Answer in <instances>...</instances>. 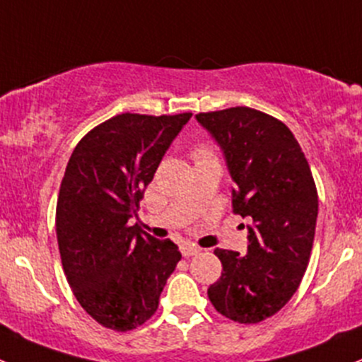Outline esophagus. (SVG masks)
<instances>
[{
	"instance_id": "esophagus-1",
	"label": "esophagus",
	"mask_w": 362,
	"mask_h": 362,
	"mask_svg": "<svg viewBox=\"0 0 362 362\" xmlns=\"http://www.w3.org/2000/svg\"><path fill=\"white\" fill-rule=\"evenodd\" d=\"M200 252V247H197V245L193 244H182L181 245V255L185 256V258H188V256H195Z\"/></svg>"
}]
</instances>
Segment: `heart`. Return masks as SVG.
Returning <instances> with one entry per match:
<instances>
[{"instance_id": "obj_1", "label": "heart", "mask_w": 362, "mask_h": 362, "mask_svg": "<svg viewBox=\"0 0 362 362\" xmlns=\"http://www.w3.org/2000/svg\"><path fill=\"white\" fill-rule=\"evenodd\" d=\"M204 153H206V151H204V150H197V151H195V156H197V155H204Z\"/></svg>"}]
</instances>
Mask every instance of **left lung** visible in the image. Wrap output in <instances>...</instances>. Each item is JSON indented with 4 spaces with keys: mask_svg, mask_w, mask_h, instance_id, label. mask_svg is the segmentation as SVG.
Here are the masks:
<instances>
[{
    "mask_svg": "<svg viewBox=\"0 0 362 362\" xmlns=\"http://www.w3.org/2000/svg\"><path fill=\"white\" fill-rule=\"evenodd\" d=\"M225 155L235 214L247 225V255L216 249L221 277L207 289L225 317L256 324L277 314L310 259L319 200L305 153L281 120L245 106L195 115Z\"/></svg>",
    "mask_w": 362,
    "mask_h": 362,
    "instance_id": "left-lung-1",
    "label": "left lung"
}]
</instances>
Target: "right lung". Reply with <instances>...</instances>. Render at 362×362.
<instances>
[{"label":"right lung","instance_id":"1","mask_svg":"<svg viewBox=\"0 0 362 362\" xmlns=\"http://www.w3.org/2000/svg\"><path fill=\"white\" fill-rule=\"evenodd\" d=\"M189 118L117 115L76 144L66 167L55 211L62 268L78 303L107 329L146 322L181 259L170 238L158 240L129 219Z\"/></svg>","mask_w":362,"mask_h":362}]
</instances>
